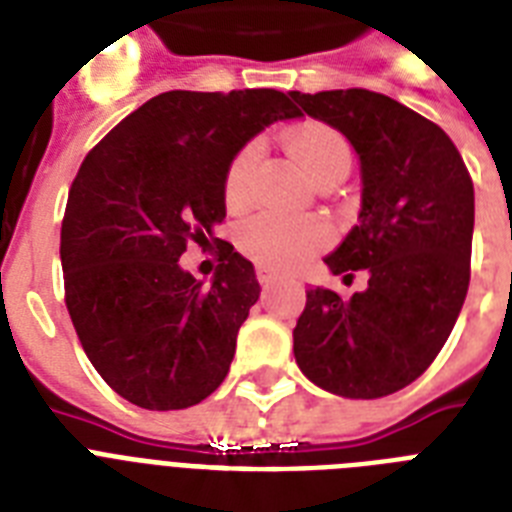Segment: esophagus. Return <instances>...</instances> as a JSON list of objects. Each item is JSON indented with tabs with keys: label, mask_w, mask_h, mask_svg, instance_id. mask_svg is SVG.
<instances>
[{
	"label": "esophagus",
	"mask_w": 512,
	"mask_h": 512,
	"mask_svg": "<svg viewBox=\"0 0 512 512\" xmlns=\"http://www.w3.org/2000/svg\"><path fill=\"white\" fill-rule=\"evenodd\" d=\"M256 280L261 282V285H272V282H277V272L275 269H269V267H256Z\"/></svg>",
	"instance_id": "34e87169"
}]
</instances>
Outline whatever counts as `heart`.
<instances>
[{
    "instance_id": "heart-1",
    "label": "heart",
    "mask_w": 512,
    "mask_h": 512,
    "mask_svg": "<svg viewBox=\"0 0 512 512\" xmlns=\"http://www.w3.org/2000/svg\"><path fill=\"white\" fill-rule=\"evenodd\" d=\"M285 147L296 163L320 185L322 179L338 177L351 166V147L335 126L322 121H301L285 132ZM261 158L259 142H248L235 153L224 174V203L240 211L251 203L253 171ZM330 227L320 216L256 214L237 230V248L261 267L288 272L317 256L330 243Z\"/></svg>"
}]
</instances>
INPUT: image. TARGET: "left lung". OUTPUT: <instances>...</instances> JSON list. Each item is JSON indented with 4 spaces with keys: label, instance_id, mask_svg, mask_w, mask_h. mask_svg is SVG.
Segmentation results:
<instances>
[{
    "label": "left lung",
    "instance_id": "obj_1",
    "mask_svg": "<svg viewBox=\"0 0 512 512\" xmlns=\"http://www.w3.org/2000/svg\"><path fill=\"white\" fill-rule=\"evenodd\" d=\"M290 97L349 137L362 163L359 224L325 264L367 290L346 301L306 290L293 354L306 378L349 399L418 380L447 343L468 296L473 179L439 124L370 89Z\"/></svg>",
    "mask_w": 512,
    "mask_h": 512
}]
</instances>
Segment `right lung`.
<instances>
[{
  "label": "right lung",
  "instance_id": "obj_1",
  "mask_svg": "<svg viewBox=\"0 0 512 512\" xmlns=\"http://www.w3.org/2000/svg\"><path fill=\"white\" fill-rule=\"evenodd\" d=\"M298 116L277 89H174L87 153L60 230L65 306L94 370L126 402L185 410L227 378L261 288L251 261L214 237L224 174L253 134ZM190 242L220 248L208 289L178 267Z\"/></svg>",
  "mask_w": 512,
  "mask_h": 512
}]
</instances>
